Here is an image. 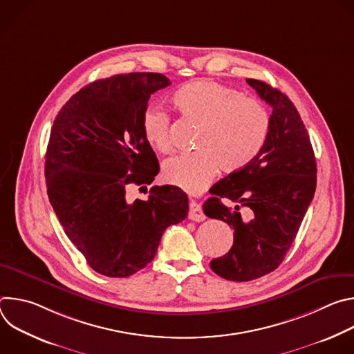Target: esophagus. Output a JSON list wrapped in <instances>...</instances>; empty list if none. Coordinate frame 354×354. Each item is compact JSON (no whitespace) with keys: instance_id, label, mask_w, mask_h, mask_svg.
Instances as JSON below:
<instances>
[{"instance_id":"1","label":"esophagus","mask_w":354,"mask_h":354,"mask_svg":"<svg viewBox=\"0 0 354 354\" xmlns=\"http://www.w3.org/2000/svg\"><path fill=\"white\" fill-rule=\"evenodd\" d=\"M189 218L190 220H193V221H197V223H200V221H203L205 218H206V216H205V213H203V209H201V206L200 205H197L196 201H190V206H189Z\"/></svg>"}]
</instances>
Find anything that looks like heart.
I'll return each mask as SVG.
<instances>
[{"label": "heart", "instance_id": "heart-1", "mask_svg": "<svg viewBox=\"0 0 354 354\" xmlns=\"http://www.w3.org/2000/svg\"><path fill=\"white\" fill-rule=\"evenodd\" d=\"M171 104L182 119L198 126L197 151L176 156L162 168L165 182L185 192H201L220 168L227 174L241 171L254 161L268 138L270 119L265 106L220 82H189L172 93ZM141 130L156 151L171 153V119L165 112L148 108Z\"/></svg>", "mask_w": 354, "mask_h": 354}]
</instances>
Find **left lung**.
<instances>
[{
  "label": "left lung",
  "instance_id": "left-lung-1",
  "mask_svg": "<svg viewBox=\"0 0 354 354\" xmlns=\"http://www.w3.org/2000/svg\"><path fill=\"white\" fill-rule=\"evenodd\" d=\"M246 82L273 109L268 138L254 161L210 189L213 197L203 205L207 217L234 228L228 254L210 262L214 273L232 281L255 280L279 268L317 187L310 136L288 96L259 80ZM221 198L236 203V209L227 208ZM239 205L249 222L241 220Z\"/></svg>",
  "mask_w": 354,
  "mask_h": 354
}]
</instances>
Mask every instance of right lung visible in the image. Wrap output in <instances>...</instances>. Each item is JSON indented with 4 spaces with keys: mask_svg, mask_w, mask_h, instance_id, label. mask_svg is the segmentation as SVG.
Wrapping results in <instances>:
<instances>
[{
    "mask_svg": "<svg viewBox=\"0 0 354 354\" xmlns=\"http://www.w3.org/2000/svg\"><path fill=\"white\" fill-rule=\"evenodd\" d=\"M169 80L158 73L97 80L73 95L55 119L47 144V194L64 232L88 265L127 277L154 259L164 231L183 221L187 194L165 185L147 200H129L160 172L141 118L148 99ZM149 190V192H151Z\"/></svg>",
    "mask_w": 354,
    "mask_h": 354,
    "instance_id": "right-lung-1",
    "label": "right lung"
}]
</instances>
